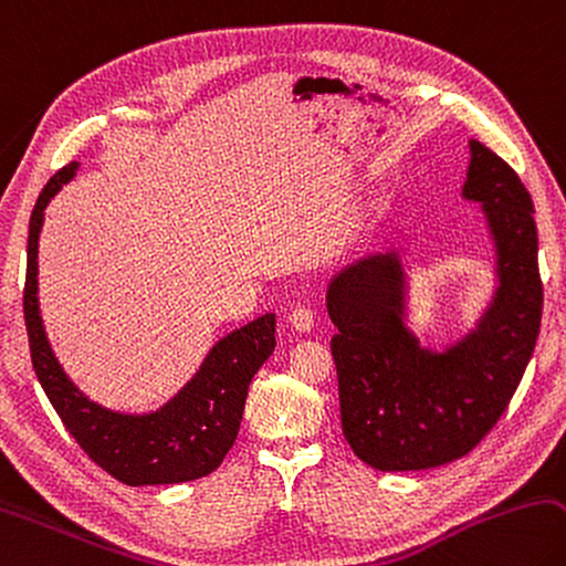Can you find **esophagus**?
I'll return each instance as SVG.
<instances>
[{
	"label": "esophagus",
	"mask_w": 566,
	"mask_h": 566,
	"mask_svg": "<svg viewBox=\"0 0 566 566\" xmlns=\"http://www.w3.org/2000/svg\"><path fill=\"white\" fill-rule=\"evenodd\" d=\"M290 322L292 326L296 328V332H312L314 324H316V310H312V306H296V310L290 314Z\"/></svg>",
	"instance_id": "esophagus-1"
}]
</instances>
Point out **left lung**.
<instances>
[{"label": "left lung", "instance_id": "obj_1", "mask_svg": "<svg viewBox=\"0 0 566 566\" xmlns=\"http://www.w3.org/2000/svg\"><path fill=\"white\" fill-rule=\"evenodd\" d=\"M462 198L485 210L500 284L475 332L448 352L420 348L400 318L396 252L368 256L328 284L344 438L376 470H428L468 455L505 413L537 342L542 280L527 188L470 140Z\"/></svg>", "mask_w": 566, "mask_h": 566}]
</instances>
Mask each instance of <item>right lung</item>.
I'll use <instances>...</instances> for the list:
<instances>
[{"label": "right lung", "instance_id": "1", "mask_svg": "<svg viewBox=\"0 0 566 566\" xmlns=\"http://www.w3.org/2000/svg\"><path fill=\"white\" fill-rule=\"evenodd\" d=\"M76 163L51 178L29 220L24 322L32 366L46 398L81 450L126 485H172L210 475L238 440L252 376L274 352V314L228 334L212 346L200 371L180 394L148 416H126L88 400L69 381L46 342L36 302V254L44 208Z\"/></svg>", "mask_w": 566, "mask_h": 566}]
</instances>
